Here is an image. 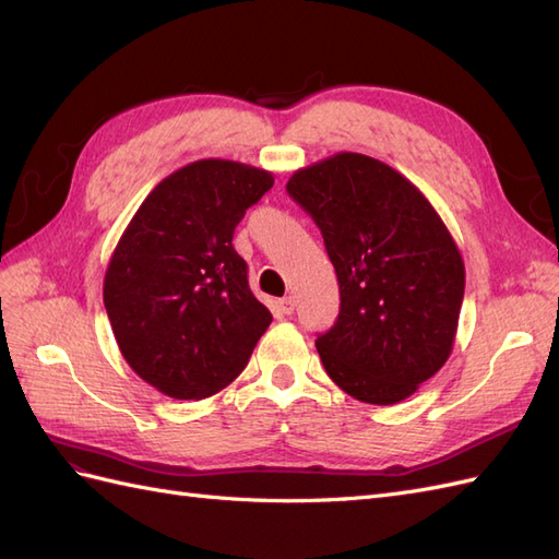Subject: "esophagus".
Segmentation results:
<instances>
[{
  "label": "esophagus",
  "mask_w": 559,
  "mask_h": 559,
  "mask_svg": "<svg viewBox=\"0 0 559 559\" xmlns=\"http://www.w3.org/2000/svg\"><path fill=\"white\" fill-rule=\"evenodd\" d=\"M294 306H296V302H294V298H292V296H286V298H282V300H280V310H282V314H292V312H294Z\"/></svg>",
  "instance_id": "esophagus-1"
}]
</instances>
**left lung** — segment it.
<instances>
[{"label": "left lung", "instance_id": "left-lung-1", "mask_svg": "<svg viewBox=\"0 0 559 559\" xmlns=\"http://www.w3.org/2000/svg\"><path fill=\"white\" fill-rule=\"evenodd\" d=\"M286 191L324 238L341 312L314 345L329 378L364 403L392 405L448 361L464 261L431 202L394 167L335 154L294 173Z\"/></svg>", "mask_w": 559, "mask_h": 559}]
</instances>
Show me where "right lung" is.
Masks as SVG:
<instances>
[{"mask_svg":"<svg viewBox=\"0 0 559 559\" xmlns=\"http://www.w3.org/2000/svg\"><path fill=\"white\" fill-rule=\"evenodd\" d=\"M273 175L235 160H195L146 195L105 275L118 349L158 392L198 401L238 378L273 314L249 289L233 247Z\"/></svg>","mask_w":559,"mask_h":559,"instance_id":"add662e5","label":"right lung"}]
</instances>
